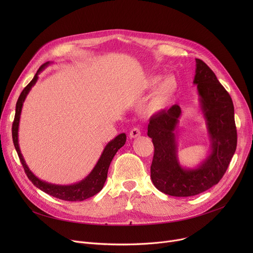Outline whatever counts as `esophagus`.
<instances>
[{
	"label": "esophagus",
	"mask_w": 253,
	"mask_h": 253,
	"mask_svg": "<svg viewBox=\"0 0 253 253\" xmlns=\"http://www.w3.org/2000/svg\"><path fill=\"white\" fill-rule=\"evenodd\" d=\"M140 130H139V128H137V127H134V128H132L131 129V131H130V133H129V137L130 138H136V137H138V136H140Z\"/></svg>",
	"instance_id": "1"
}]
</instances>
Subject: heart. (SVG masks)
<instances>
[{
    "label": "heart",
    "instance_id": "heart-1",
    "mask_svg": "<svg viewBox=\"0 0 253 253\" xmlns=\"http://www.w3.org/2000/svg\"><path fill=\"white\" fill-rule=\"evenodd\" d=\"M160 81V76H151L141 85L142 92H150L155 89L149 102V110L152 113H158L166 110L175 100L179 92L180 85L175 76L170 75L165 77L161 83ZM159 82L161 83L159 84Z\"/></svg>",
    "mask_w": 253,
    "mask_h": 253
}]
</instances>
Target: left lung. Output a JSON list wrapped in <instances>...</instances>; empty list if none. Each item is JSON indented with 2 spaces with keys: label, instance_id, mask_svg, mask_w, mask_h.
I'll return each instance as SVG.
<instances>
[{
  "label": "left lung",
  "instance_id": "1",
  "mask_svg": "<svg viewBox=\"0 0 253 253\" xmlns=\"http://www.w3.org/2000/svg\"><path fill=\"white\" fill-rule=\"evenodd\" d=\"M193 83L197 86L199 109L205 120L210 143L203 161L189 168L178 160L179 105L154 115L148 127V135L155 147L151 178L159 191L169 196L190 197L213 187L227 171L237 148L232 98L215 74L198 58Z\"/></svg>",
  "mask_w": 253,
  "mask_h": 253
}]
</instances>
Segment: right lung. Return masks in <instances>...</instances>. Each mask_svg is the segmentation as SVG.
Returning <instances> with one entry per match:
<instances>
[{"label":"right lung","instance_id":"obj_1","mask_svg":"<svg viewBox=\"0 0 253 253\" xmlns=\"http://www.w3.org/2000/svg\"><path fill=\"white\" fill-rule=\"evenodd\" d=\"M50 63L52 62L48 61L44 63L41 68L38 70L34 79L29 83V85L22 90L21 94L17 100L15 118H14V122H13V125H12L13 143H14V147L16 149V152L18 154V157L20 159V162L24 168L26 175H28L30 180L36 185L38 189L45 192L46 194H49L50 196L61 199V200H64V201H83L92 196L96 195L102 190L106 177H108V170H109L110 164L113 160V158L115 157L116 153L125 144L126 134L125 133L119 134L114 139L108 142V144L104 147L95 166L93 167L90 173L82 180L72 184H55V183L47 182L45 180H42L39 177H37L33 173L32 170L29 168V166L26 165L24 158L21 154V151L19 148V142H18V129H19V121H20V115L22 111L23 102L30 93L31 89L37 83L39 75L41 74V72H43Z\"/></svg>","mask_w":253,"mask_h":253}]
</instances>
